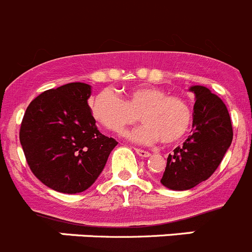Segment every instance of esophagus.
I'll return each mask as SVG.
<instances>
[{
  "mask_svg": "<svg viewBox=\"0 0 252 252\" xmlns=\"http://www.w3.org/2000/svg\"><path fill=\"white\" fill-rule=\"evenodd\" d=\"M135 151H136V154L138 155V156H140V158H149L150 155V152L149 151H146V150H142V149H135Z\"/></svg>",
  "mask_w": 252,
  "mask_h": 252,
  "instance_id": "34e87169",
  "label": "esophagus"
}]
</instances>
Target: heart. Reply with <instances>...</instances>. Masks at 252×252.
<instances>
[{
    "instance_id": "obj_1",
    "label": "heart",
    "mask_w": 252,
    "mask_h": 252,
    "mask_svg": "<svg viewBox=\"0 0 252 252\" xmlns=\"http://www.w3.org/2000/svg\"><path fill=\"white\" fill-rule=\"evenodd\" d=\"M94 121L111 132L122 135L138 120L144 126L130 133L135 141L171 145L180 141L192 124V107L188 100L168 94L158 86H137L125 92L124 98L111 90L94 94L89 102Z\"/></svg>"
}]
</instances>
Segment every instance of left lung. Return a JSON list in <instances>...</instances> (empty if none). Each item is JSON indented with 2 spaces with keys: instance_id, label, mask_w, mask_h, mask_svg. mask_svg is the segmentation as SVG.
<instances>
[{
  "instance_id": "left-lung-1",
  "label": "left lung",
  "mask_w": 252,
  "mask_h": 252,
  "mask_svg": "<svg viewBox=\"0 0 252 252\" xmlns=\"http://www.w3.org/2000/svg\"><path fill=\"white\" fill-rule=\"evenodd\" d=\"M195 94L192 133L168 155L161 184L171 190H190L209 179L232 142V125L226 105L207 87L192 86Z\"/></svg>"
}]
</instances>
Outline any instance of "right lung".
Instances as JSON below:
<instances>
[{"label": "right lung", "mask_w": 252, "mask_h": 252, "mask_svg": "<svg viewBox=\"0 0 252 252\" xmlns=\"http://www.w3.org/2000/svg\"><path fill=\"white\" fill-rule=\"evenodd\" d=\"M91 86L71 82L38 94L21 122L20 142L32 174L47 188L78 193L96 181L117 141L90 112Z\"/></svg>", "instance_id": "obj_1"}]
</instances>
